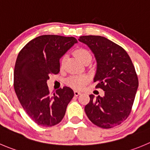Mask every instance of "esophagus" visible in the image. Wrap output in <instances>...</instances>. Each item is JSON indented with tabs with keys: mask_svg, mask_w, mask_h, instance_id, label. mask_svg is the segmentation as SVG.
I'll return each mask as SVG.
<instances>
[{
	"mask_svg": "<svg viewBox=\"0 0 150 150\" xmlns=\"http://www.w3.org/2000/svg\"><path fill=\"white\" fill-rule=\"evenodd\" d=\"M80 94H81V92H79V91H74V95L76 96H78L80 95Z\"/></svg>",
	"mask_w": 150,
	"mask_h": 150,
	"instance_id": "obj_1",
	"label": "esophagus"
}]
</instances>
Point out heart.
I'll return each instance as SVG.
<instances>
[{
	"label": "heart",
	"mask_w": 150,
	"mask_h": 150,
	"mask_svg": "<svg viewBox=\"0 0 150 150\" xmlns=\"http://www.w3.org/2000/svg\"><path fill=\"white\" fill-rule=\"evenodd\" d=\"M74 53H75L76 56L83 63L88 60L91 61V59H92V55H91V52L86 48H79ZM65 62V56H63L60 60V65L62 68L64 66ZM88 81H89V78L86 75H74V76H71L67 79V83L74 89H82Z\"/></svg>",
	"instance_id": "obj_1"
}]
</instances>
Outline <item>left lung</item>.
Returning a JSON list of instances; mask_svg holds the SVG:
<instances>
[{
    "instance_id": "obj_1",
    "label": "left lung",
    "mask_w": 150,
    "mask_h": 150,
    "mask_svg": "<svg viewBox=\"0 0 150 150\" xmlns=\"http://www.w3.org/2000/svg\"><path fill=\"white\" fill-rule=\"evenodd\" d=\"M94 54L97 68L93 82L105 91L103 97L90 95L85 111L92 123L109 129L127 119L138 87L135 67L127 51L102 36L79 37Z\"/></svg>"
}]
</instances>
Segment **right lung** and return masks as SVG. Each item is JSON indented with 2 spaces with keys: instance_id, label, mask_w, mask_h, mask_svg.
Returning <instances> with one entry per match:
<instances>
[{
  "instance_id": "add662e5",
  "label": "right lung",
  "mask_w": 150,
  "mask_h": 150,
  "mask_svg": "<svg viewBox=\"0 0 150 150\" xmlns=\"http://www.w3.org/2000/svg\"><path fill=\"white\" fill-rule=\"evenodd\" d=\"M76 42L73 37L42 35L18 54L14 71L15 93L28 116L40 126L59 124L74 97L73 90L66 86L51 95L46 82L50 74L59 72V59Z\"/></svg>"
}]
</instances>
